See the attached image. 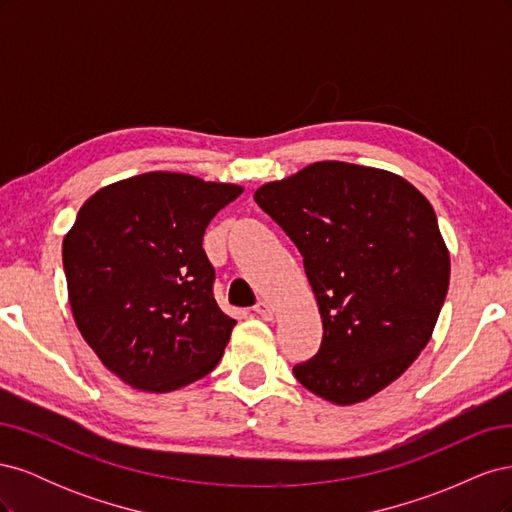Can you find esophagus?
<instances>
[{
	"label": "esophagus",
	"mask_w": 512,
	"mask_h": 512,
	"mask_svg": "<svg viewBox=\"0 0 512 512\" xmlns=\"http://www.w3.org/2000/svg\"><path fill=\"white\" fill-rule=\"evenodd\" d=\"M254 312H256L260 318H265V320H271V318H273V307H271L267 301H258V303L254 305Z\"/></svg>",
	"instance_id": "esophagus-1"
}]
</instances>
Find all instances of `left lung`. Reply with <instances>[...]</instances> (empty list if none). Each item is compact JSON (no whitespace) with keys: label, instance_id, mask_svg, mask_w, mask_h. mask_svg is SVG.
<instances>
[{"label":"left lung","instance_id":"obj_1","mask_svg":"<svg viewBox=\"0 0 512 512\" xmlns=\"http://www.w3.org/2000/svg\"><path fill=\"white\" fill-rule=\"evenodd\" d=\"M254 200L303 256L322 344L292 374L339 406L397 380L427 346L451 260L438 218L414 185L348 162H316Z\"/></svg>","mask_w":512,"mask_h":512}]
</instances>
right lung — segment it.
Here are the masks:
<instances>
[{"mask_svg":"<svg viewBox=\"0 0 512 512\" xmlns=\"http://www.w3.org/2000/svg\"><path fill=\"white\" fill-rule=\"evenodd\" d=\"M241 192L145 173L106 185L76 215L61 250L76 327L134 389L175 391L220 363L237 320L213 297L203 237Z\"/></svg>","mask_w":512,"mask_h":512,"instance_id":"obj_1","label":"right lung"}]
</instances>
